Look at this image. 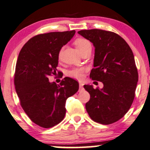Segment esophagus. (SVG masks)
I'll return each instance as SVG.
<instances>
[{
	"instance_id": "obj_1",
	"label": "esophagus",
	"mask_w": 150,
	"mask_h": 150,
	"mask_svg": "<svg viewBox=\"0 0 150 150\" xmlns=\"http://www.w3.org/2000/svg\"><path fill=\"white\" fill-rule=\"evenodd\" d=\"M83 90H84L83 85L82 83L79 84V91H83Z\"/></svg>"
}]
</instances>
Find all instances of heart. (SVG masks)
<instances>
[{"instance_id":"b5f03b06","label":"heart","mask_w":150,"mask_h":150,"mask_svg":"<svg viewBox=\"0 0 150 150\" xmlns=\"http://www.w3.org/2000/svg\"><path fill=\"white\" fill-rule=\"evenodd\" d=\"M74 44L76 47L78 49V51L81 53H83L85 51H86V50L92 49L91 42H90L88 40H87V39L83 38H79L76 39L74 41ZM62 51H63V47L61 48L58 52V58L59 60H60L61 58V56H62ZM83 71L84 68H74V69L68 71L67 75L69 76V77H71V78H74L76 79H81L83 77Z\"/></svg>"}]
</instances>
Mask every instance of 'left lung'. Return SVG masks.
<instances>
[{"instance_id": "obj_1", "label": "left lung", "mask_w": 150, "mask_h": 150, "mask_svg": "<svg viewBox=\"0 0 150 150\" xmlns=\"http://www.w3.org/2000/svg\"><path fill=\"white\" fill-rule=\"evenodd\" d=\"M78 33L95 47L90 79L103 84L102 89L84 86L90 95L86 110L93 121L110 125L124 117L134 101L138 73L132 50L113 32L91 29Z\"/></svg>"}]
</instances>
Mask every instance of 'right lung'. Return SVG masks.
<instances>
[{"label": "right lung", "instance_id": "1", "mask_svg": "<svg viewBox=\"0 0 150 150\" xmlns=\"http://www.w3.org/2000/svg\"><path fill=\"white\" fill-rule=\"evenodd\" d=\"M75 33L38 35L24 44L18 54L14 79L16 92L24 112L42 128L54 127L64 119L67 99L79 90V83L69 77L60 84L49 81L50 76L60 74L56 69L58 52Z\"/></svg>", "mask_w": 150, "mask_h": 150}]
</instances>
